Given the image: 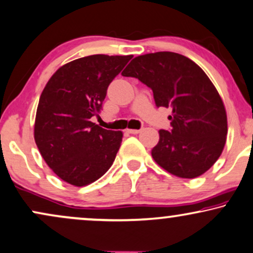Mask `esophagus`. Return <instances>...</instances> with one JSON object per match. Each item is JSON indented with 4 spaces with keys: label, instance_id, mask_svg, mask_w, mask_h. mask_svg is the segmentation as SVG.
<instances>
[{
    "label": "esophagus",
    "instance_id": "1",
    "mask_svg": "<svg viewBox=\"0 0 253 253\" xmlns=\"http://www.w3.org/2000/svg\"><path fill=\"white\" fill-rule=\"evenodd\" d=\"M142 129H127V132L130 133V134H139L140 132H141Z\"/></svg>",
    "mask_w": 253,
    "mask_h": 253
}]
</instances>
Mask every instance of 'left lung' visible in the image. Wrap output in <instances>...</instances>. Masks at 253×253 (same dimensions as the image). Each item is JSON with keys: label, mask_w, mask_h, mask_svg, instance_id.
<instances>
[{"label": "left lung", "mask_w": 253, "mask_h": 253, "mask_svg": "<svg viewBox=\"0 0 253 253\" xmlns=\"http://www.w3.org/2000/svg\"><path fill=\"white\" fill-rule=\"evenodd\" d=\"M152 88L158 107H170V130H159L152 156L175 176L194 178L222 154L228 120L222 98L196 63L180 53L161 51L137 56L121 73Z\"/></svg>", "instance_id": "left-lung-1"}]
</instances>
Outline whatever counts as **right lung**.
Segmentation results:
<instances>
[{
	"label": "right lung",
	"instance_id": "add662e5",
	"mask_svg": "<svg viewBox=\"0 0 253 253\" xmlns=\"http://www.w3.org/2000/svg\"><path fill=\"white\" fill-rule=\"evenodd\" d=\"M129 56L92 55L59 68L42 92L35 120V141L57 176L76 187L97 181L113 164L123 132L92 123L107 87Z\"/></svg>",
	"mask_w": 253,
	"mask_h": 253
}]
</instances>
